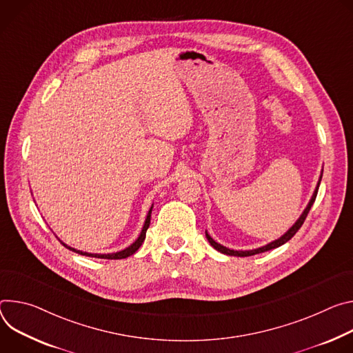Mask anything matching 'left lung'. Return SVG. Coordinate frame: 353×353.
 <instances>
[{"label":"left lung","mask_w":353,"mask_h":353,"mask_svg":"<svg viewBox=\"0 0 353 353\" xmlns=\"http://www.w3.org/2000/svg\"><path fill=\"white\" fill-rule=\"evenodd\" d=\"M321 178H323V175L320 176L319 183H317V186H316V190H314V193H312V196H311V199H310L307 208H305L304 212L301 213V216L297 219V221L283 234V236H282L281 239H278V240H275V241H272V243H269V244H266V245H263V247H259V248H256V250H248V251L230 250V248H227V247H224V245L216 243V241L209 236V232L206 231V239H208V241H209L210 245H212L214 250H217L219 252L225 254V255H231V256H251V255L261 254V252H265V251H269V250H273V248H278V247L283 245L285 243H288V241L294 236V234L299 231V228L303 225V223H304V220H305V217H307V214H308V212H310L312 203H314V201H316V198H317V192H319V186H320V183H321Z\"/></svg>","instance_id":"left-lung-1"}]
</instances>
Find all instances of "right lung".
<instances>
[{"label": "right lung", "mask_w": 353, "mask_h": 353, "mask_svg": "<svg viewBox=\"0 0 353 353\" xmlns=\"http://www.w3.org/2000/svg\"><path fill=\"white\" fill-rule=\"evenodd\" d=\"M151 210H152V206L150 208V210H148V213H147V217H145V221H144V225H143V228H141V232H140L139 239H137L132 245H129L128 248H125V250H122V251H119V252H113V254H90V252H83V251H80V250L71 248V247H68V245L64 244V243H61V244H63L65 248H68L70 251H74V252H77V254H81V255H85V256L101 258V259H123V258H128V256L133 255V254L141 247V244H143V241H144V239H145V232H147V228H148V225H150V219H151Z\"/></svg>", "instance_id": "add662e5"}]
</instances>
